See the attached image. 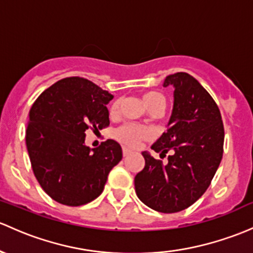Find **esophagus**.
<instances>
[{"label": "esophagus", "instance_id": "34e87169", "mask_svg": "<svg viewBox=\"0 0 253 253\" xmlns=\"http://www.w3.org/2000/svg\"><path fill=\"white\" fill-rule=\"evenodd\" d=\"M129 154H131V150H128V149H126V148L122 149V155H124V158L128 156Z\"/></svg>", "mask_w": 253, "mask_h": 253}]
</instances>
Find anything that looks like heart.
Instances as JSON below:
<instances>
[{
  "label": "heart",
  "mask_w": 253,
  "mask_h": 253,
  "mask_svg": "<svg viewBox=\"0 0 253 253\" xmlns=\"http://www.w3.org/2000/svg\"><path fill=\"white\" fill-rule=\"evenodd\" d=\"M142 99L150 113L151 111H160V113H162L166 108V99L159 92H145L142 95ZM119 106L120 102H115L110 106V115H115L118 113ZM150 137L151 133L148 128L142 126H134V125H125L115 132L116 139L121 142L122 144L127 145V147H135L142 140L149 139Z\"/></svg>",
  "instance_id": "1"
}]
</instances>
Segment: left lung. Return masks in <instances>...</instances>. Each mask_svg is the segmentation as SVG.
<instances>
[{"label": "left lung", "instance_id": "left-lung-1", "mask_svg": "<svg viewBox=\"0 0 253 253\" xmlns=\"http://www.w3.org/2000/svg\"><path fill=\"white\" fill-rule=\"evenodd\" d=\"M173 109L167 132L151 145L166 164L143 151L145 166L134 177L138 199L162 213L185 210L203 196L223 156L224 127L213 98L187 73L166 76Z\"/></svg>", "mask_w": 253, "mask_h": 253}]
</instances>
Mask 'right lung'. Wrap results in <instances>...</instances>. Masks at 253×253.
Returning a JSON list of instances; mask_svg holds the SVG:
<instances>
[{
  "instance_id": "add662e5",
  "label": "right lung",
  "mask_w": 253,
  "mask_h": 253,
  "mask_svg": "<svg viewBox=\"0 0 253 253\" xmlns=\"http://www.w3.org/2000/svg\"><path fill=\"white\" fill-rule=\"evenodd\" d=\"M108 91L82 78H66L42 92L31 106L26 148L34 174L57 203L81 206L102 194L109 172L122 159L118 142L84 144L86 129L109 126Z\"/></svg>"
}]
</instances>
